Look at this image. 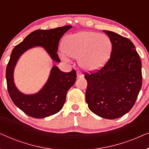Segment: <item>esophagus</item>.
Returning a JSON list of instances; mask_svg holds the SVG:
<instances>
[{"instance_id":"34e87169","label":"esophagus","mask_w":149,"mask_h":149,"mask_svg":"<svg viewBox=\"0 0 149 149\" xmlns=\"http://www.w3.org/2000/svg\"><path fill=\"white\" fill-rule=\"evenodd\" d=\"M77 77H78V78H81V77H83V74H82V72H81L80 70L77 71Z\"/></svg>"}]
</instances>
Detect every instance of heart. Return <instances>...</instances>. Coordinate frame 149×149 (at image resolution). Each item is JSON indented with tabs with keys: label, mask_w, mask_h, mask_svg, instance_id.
Returning a JSON list of instances; mask_svg holds the SVG:
<instances>
[{
	"label": "heart",
	"mask_w": 149,
	"mask_h": 149,
	"mask_svg": "<svg viewBox=\"0 0 149 149\" xmlns=\"http://www.w3.org/2000/svg\"><path fill=\"white\" fill-rule=\"evenodd\" d=\"M113 44L109 36L92 31H83L66 36L62 44L64 54L78 58L79 64L87 70H95L104 65L111 54ZM62 58L66 59L63 55Z\"/></svg>",
	"instance_id": "obj_1"
}]
</instances>
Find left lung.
I'll return each instance as SVG.
<instances>
[{"mask_svg": "<svg viewBox=\"0 0 149 149\" xmlns=\"http://www.w3.org/2000/svg\"><path fill=\"white\" fill-rule=\"evenodd\" d=\"M113 44L102 68L86 72L85 93L89 110L109 119L121 117L134 107L142 87L141 61L129 38L104 30Z\"/></svg>", "mask_w": 149, "mask_h": 149, "instance_id": "1", "label": "left lung"}]
</instances>
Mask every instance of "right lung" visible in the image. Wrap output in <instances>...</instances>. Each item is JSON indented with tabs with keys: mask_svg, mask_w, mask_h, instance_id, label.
Masks as SVG:
<instances>
[{
	"mask_svg": "<svg viewBox=\"0 0 149 149\" xmlns=\"http://www.w3.org/2000/svg\"><path fill=\"white\" fill-rule=\"evenodd\" d=\"M72 28L65 26L51 30H37L32 32L13 48L6 68V79L9 96L13 103L30 117L44 118L58 113L62 109L68 89L74 84L77 78L75 70L62 72L56 66L51 71L48 81L39 92L25 95L19 92L13 82V70L19 56L28 49L42 46L53 60L60 62L57 52L62 36Z\"/></svg>",
	"mask_w": 149,
	"mask_h": 149,
	"instance_id": "1",
	"label": "right lung"
}]
</instances>
